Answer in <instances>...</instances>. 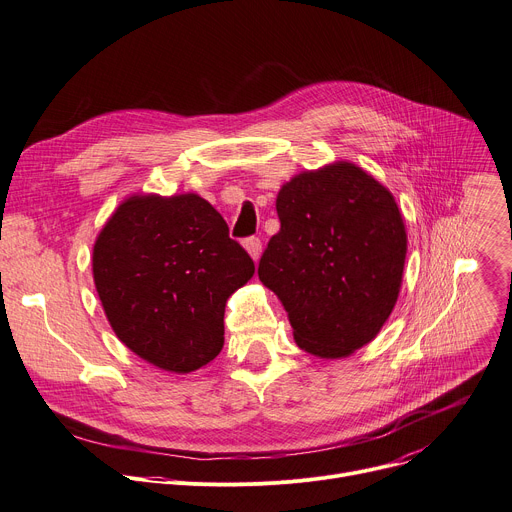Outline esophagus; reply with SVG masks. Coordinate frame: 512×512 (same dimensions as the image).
Returning <instances> with one entry per match:
<instances>
[{
    "label": "esophagus",
    "instance_id": "1",
    "mask_svg": "<svg viewBox=\"0 0 512 512\" xmlns=\"http://www.w3.org/2000/svg\"><path fill=\"white\" fill-rule=\"evenodd\" d=\"M244 248L248 250V254L254 258V260H258L260 258V252H262V242H260V238H246L244 240Z\"/></svg>",
    "mask_w": 512,
    "mask_h": 512
}]
</instances>
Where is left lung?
<instances>
[{"instance_id": "8db88e82", "label": "left lung", "mask_w": 512, "mask_h": 512, "mask_svg": "<svg viewBox=\"0 0 512 512\" xmlns=\"http://www.w3.org/2000/svg\"><path fill=\"white\" fill-rule=\"evenodd\" d=\"M281 219L258 264L283 301L299 348L348 357L398 301L406 229L391 192L355 164L303 172L277 196Z\"/></svg>"}]
</instances>
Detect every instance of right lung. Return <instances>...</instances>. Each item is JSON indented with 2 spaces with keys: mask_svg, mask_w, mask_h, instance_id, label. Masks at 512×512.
<instances>
[{
  "mask_svg": "<svg viewBox=\"0 0 512 512\" xmlns=\"http://www.w3.org/2000/svg\"><path fill=\"white\" fill-rule=\"evenodd\" d=\"M106 318L143 361L190 373L223 348V313L254 274L250 254L199 194L131 196L94 244Z\"/></svg>",
  "mask_w": 512,
  "mask_h": 512,
  "instance_id": "1",
  "label": "right lung"
}]
</instances>
